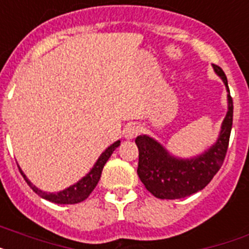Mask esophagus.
Listing matches in <instances>:
<instances>
[{
	"label": "esophagus",
	"mask_w": 249,
	"mask_h": 249,
	"mask_svg": "<svg viewBox=\"0 0 249 249\" xmlns=\"http://www.w3.org/2000/svg\"><path fill=\"white\" fill-rule=\"evenodd\" d=\"M124 134L126 139H133L139 134V126L138 125H128L124 130Z\"/></svg>",
	"instance_id": "34e87169"
}]
</instances>
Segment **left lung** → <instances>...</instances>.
<instances>
[{"instance_id":"left-lung-1","label":"left lung","mask_w":249,"mask_h":249,"mask_svg":"<svg viewBox=\"0 0 249 249\" xmlns=\"http://www.w3.org/2000/svg\"><path fill=\"white\" fill-rule=\"evenodd\" d=\"M218 73L228 87L225 73L219 66L214 64ZM233 124V100L228 95V112L220 135L216 143L201 156L192 160H178L170 156L160 143L147 135H139L135 144L139 149L138 176L145 189L158 199H182L197 191H201L220 170L225 160L229 138Z\"/></svg>"}]
</instances>
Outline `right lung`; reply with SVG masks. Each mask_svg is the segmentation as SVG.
<instances>
[{
  "label": "right lung",
  "mask_w": 249,
  "mask_h": 249,
  "mask_svg": "<svg viewBox=\"0 0 249 249\" xmlns=\"http://www.w3.org/2000/svg\"><path fill=\"white\" fill-rule=\"evenodd\" d=\"M119 145H120V141L115 142L114 144H111V145L100 156V158L97 160L96 164L93 166V168L87 176L83 177L81 181H78V182L74 183L73 186H70L68 189L57 192V194H48V192L41 191V190L35 187V186L26 178V176L22 173L21 170H20V172H21L25 181L28 182V185L33 189V191L36 192L37 195L41 196L43 199L49 200V201L55 202V204H77V202H81L83 201V200L87 199L89 196V194L95 190L96 185L99 183V179L100 177H101L102 168H104V166H105V163L107 162L108 158L111 157L112 152H114Z\"/></svg>",
  "instance_id": "obj_1"
}]
</instances>
